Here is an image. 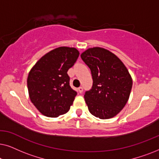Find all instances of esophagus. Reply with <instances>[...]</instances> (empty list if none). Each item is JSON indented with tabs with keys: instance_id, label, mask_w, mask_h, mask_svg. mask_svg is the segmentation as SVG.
<instances>
[{
	"instance_id": "esophagus-1",
	"label": "esophagus",
	"mask_w": 159,
	"mask_h": 159,
	"mask_svg": "<svg viewBox=\"0 0 159 159\" xmlns=\"http://www.w3.org/2000/svg\"><path fill=\"white\" fill-rule=\"evenodd\" d=\"M78 91H79L80 93H82V91H83V88H82V87H80V88H78Z\"/></svg>"
}]
</instances>
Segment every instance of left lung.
I'll use <instances>...</instances> for the list:
<instances>
[{"label":"left lung","instance_id":"obj_1","mask_svg":"<svg viewBox=\"0 0 159 159\" xmlns=\"http://www.w3.org/2000/svg\"><path fill=\"white\" fill-rule=\"evenodd\" d=\"M80 56L90 69L93 80L92 89L84 95L89 111L101 119L113 118L129 100L132 87L129 71L114 53L103 48H90Z\"/></svg>","mask_w":159,"mask_h":159}]
</instances>
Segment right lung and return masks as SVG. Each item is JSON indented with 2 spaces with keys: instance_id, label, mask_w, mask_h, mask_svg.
Masks as SVG:
<instances>
[{
  "instance_id": "right-lung-1",
  "label": "right lung",
  "mask_w": 159,
  "mask_h": 159,
  "mask_svg": "<svg viewBox=\"0 0 159 159\" xmlns=\"http://www.w3.org/2000/svg\"><path fill=\"white\" fill-rule=\"evenodd\" d=\"M79 55L75 48H56L30 69L27 77L30 101L44 116L55 118L69 111L77 93L69 85L67 71Z\"/></svg>"
}]
</instances>
